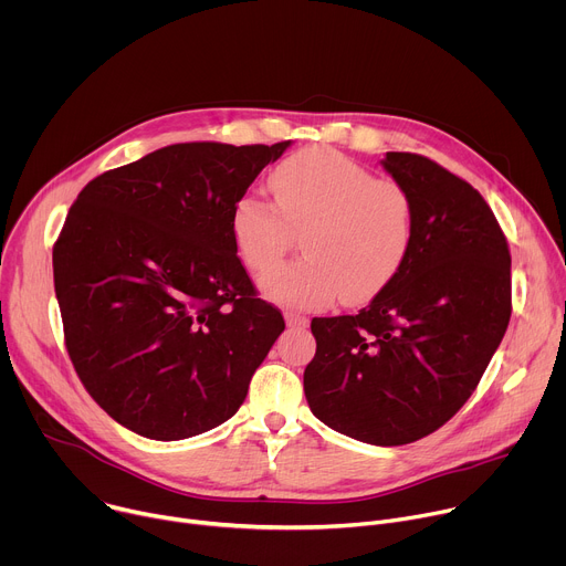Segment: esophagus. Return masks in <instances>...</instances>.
<instances>
[{"instance_id":"1","label":"esophagus","mask_w":566,"mask_h":566,"mask_svg":"<svg viewBox=\"0 0 566 566\" xmlns=\"http://www.w3.org/2000/svg\"><path fill=\"white\" fill-rule=\"evenodd\" d=\"M284 319H286V327H291V329H306L308 327V319L300 313H293V311H286Z\"/></svg>"}]
</instances>
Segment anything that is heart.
Instances as JSON below:
<instances>
[{"label": "heart", "mask_w": 566, "mask_h": 566, "mask_svg": "<svg viewBox=\"0 0 566 566\" xmlns=\"http://www.w3.org/2000/svg\"><path fill=\"white\" fill-rule=\"evenodd\" d=\"M280 210L262 195L239 197L230 232L241 262L264 273L281 259L291 229L303 235L306 259L260 280L262 293L293 308L329 304L340 291L363 300L380 291L406 262L415 237L410 192L376 179L356 160L327 147H311L273 172Z\"/></svg>", "instance_id": "heart-1"}]
</instances>
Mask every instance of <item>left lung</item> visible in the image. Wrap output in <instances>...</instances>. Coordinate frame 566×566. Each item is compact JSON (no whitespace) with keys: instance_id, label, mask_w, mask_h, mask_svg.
I'll list each match as a JSON object with an SVG mask.
<instances>
[{"instance_id":"left-lung-1","label":"left lung","mask_w":566,"mask_h":566,"mask_svg":"<svg viewBox=\"0 0 566 566\" xmlns=\"http://www.w3.org/2000/svg\"><path fill=\"white\" fill-rule=\"evenodd\" d=\"M380 164L412 197V247L358 315L311 319L304 394L332 430L406 446L461 410L497 352L511 319V253L470 184L410 151Z\"/></svg>"}]
</instances>
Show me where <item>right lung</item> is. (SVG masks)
Masks as SVG:
<instances>
[{"label": "right lung", "mask_w": 566, "mask_h": 566, "mask_svg": "<svg viewBox=\"0 0 566 566\" xmlns=\"http://www.w3.org/2000/svg\"><path fill=\"white\" fill-rule=\"evenodd\" d=\"M291 140L160 147L85 186L53 247L71 363L123 428L179 441L228 421L284 332L255 297L232 208Z\"/></svg>", "instance_id": "1"}]
</instances>
